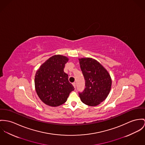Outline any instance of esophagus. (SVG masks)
I'll return each instance as SVG.
<instances>
[{"instance_id":"esophagus-1","label":"esophagus","mask_w":145,"mask_h":145,"mask_svg":"<svg viewBox=\"0 0 145 145\" xmlns=\"http://www.w3.org/2000/svg\"><path fill=\"white\" fill-rule=\"evenodd\" d=\"M73 86H74V88H76V83L75 82H74V83H73Z\"/></svg>"}]
</instances>
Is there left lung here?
<instances>
[{
	"mask_svg": "<svg viewBox=\"0 0 145 145\" xmlns=\"http://www.w3.org/2000/svg\"><path fill=\"white\" fill-rule=\"evenodd\" d=\"M85 79V88L79 93L82 101L89 106H97L105 100L112 87V78L106 69L91 58L79 59Z\"/></svg>",
	"mask_w": 145,
	"mask_h": 145,
	"instance_id": "8db88e82",
	"label": "left lung"
}]
</instances>
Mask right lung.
I'll return each instance as SVG.
<instances>
[{
    "instance_id": "1",
    "label": "right lung",
    "mask_w": 145,
    "mask_h": 145,
    "mask_svg": "<svg viewBox=\"0 0 145 145\" xmlns=\"http://www.w3.org/2000/svg\"><path fill=\"white\" fill-rule=\"evenodd\" d=\"M67 57L59 55L51 57L37 71L35 86L37 95L45 104L58 106L64 104L74 87L64 72Z\"/></svg>"
}]
</instances>
